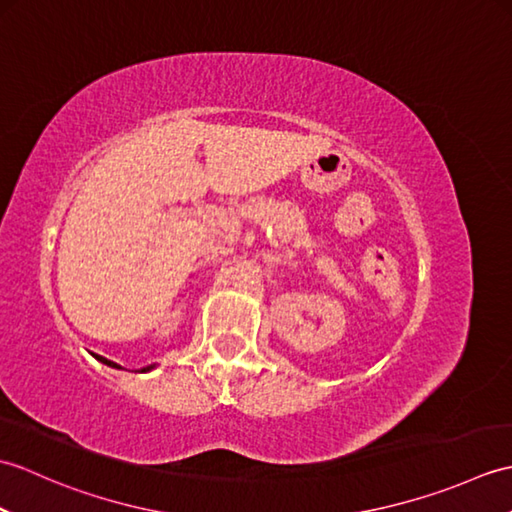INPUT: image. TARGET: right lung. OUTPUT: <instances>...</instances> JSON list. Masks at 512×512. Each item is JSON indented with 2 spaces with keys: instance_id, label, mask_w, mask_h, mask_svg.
Segmentation results:
<instances>
[{
  "instance_id": "obj_1",
  "label": "right lung",
  "mask_w": 512,
  "mask_h": 512,
  "mask_svg": "<svg viewBox=\"0 0 512 512\" xmlns=\"http://www.w3.org/2000/svg\"><path fill=\"white\" fill-rule=\"evenodd\" d=\"M94 358H96V361H101L103 365H107V367H114V369H123L121 365H116L114 361H107V358L105 356H99V354H94ZM156 365H147V367H143V369H140V372H151V369H154Z\"/></svg>"
}]
</instances>
